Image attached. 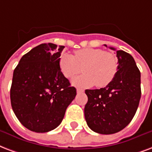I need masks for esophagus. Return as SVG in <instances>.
I'll list each match as a JSON object with an SVG mask.
<instances>
[{
  "instance_id": "1",
  "label": "esophagus",
  "mask_w": 152,
  "mask_h": 152,
  "mask_svg": "<svg viewBox=\"0 0 152 152\" xmlns=\"http://www.w3.org/2000/svg\"><path fill=\"white\" fill-rule=\"evenodd\" d=\"M76 91H77V93H80V92H84V90L83 89L80 88H76Z\"/></svg>"
}]
</instances>
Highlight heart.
<instances>
[{
  "label": "heart",
  "mask_w": 152,
  "mask_h": 152,
  "mask_svg": "<svg viewBox=\"0 0 152 152\" xmlns=\"http://www.w3.org/2000/svg\"><path fill=\"white\" fill-rule=\"evenodd\" d=\"M60 68L64 76L72 79L82 71L85 74L72 80L73 85L104 88L112 83L118 72V60L113 53L99 48H86L75 51L74 56L64 53L61 56Z\"/></svg>",
  "instance_id": "1"
}]
</instances>
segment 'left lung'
Masks as SVG:
<instances>
[{
    "mask_svg": "<svg viewBox=\"0 0 152 152\" xmlns=\"http://www.w3.org/2000/svg\"><path fill=\"white\" fill-rule=\"evenodd\" d=\"M116 56L119 67L112 83L100 89L85 90L88 99L84 107L87 124L104 135L118 132L129 124L141 97L140 72L134 58L123 50L116 51Z\"/></svg>",
    "mask_w": 152,
    "mask_h": 152,
    "instance_id": "obj_1",
    "label": "left lung"
}]
</instances>
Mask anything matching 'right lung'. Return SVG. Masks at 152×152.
I'll return each instance as SVG.
<instances>
[{
	"label": "right lung",
	"mask_w": 152,
	"mask_h": 152,
	"mask_svg": "<svg viewBox=\"0 0 152 152\" xmlns=\"http://www.w3.org/2000/svg\"><path fill=\"white\" fill-rule=\"evenodd\" d=\"M64 48L41 44L23 56L14 69L12 107L21 124L32 132H48L57 127L76 96V89L60 68Z\"/></svg>",
	"instance_id": "obj_1"
}]
</instances>
